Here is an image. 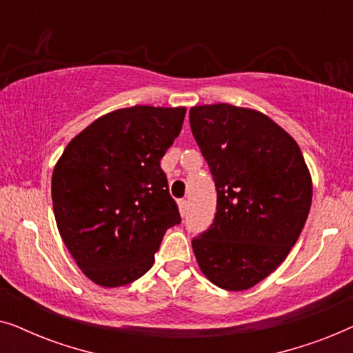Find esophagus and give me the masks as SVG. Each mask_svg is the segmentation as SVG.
<instances>
[{"label": "esophagus", "instance_id": "obj_1", "mask_svg": "<svg viewBox=\"0 0 353 353\" xmlns=\"http://www.w3.org/2000/svg\"><path fill=\"white\" fill-rule=\"evenodd\" d=\"M178 209H180L181 216H185L186 212H188V201H185V199L178 201Z\"/></svg>", "mask_w": 353, "mask_h": 353}]
</instances>
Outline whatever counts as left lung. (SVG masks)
I'll list each match as a JSON object with an SVG mask.
<instances>
[{
    "label": "left lung",
    "instance_id": "8db88e82",
    "mask_svg": "<svg viewBox=\"0 0 353 353\" xmlns=\"http://www.w3.org/2000/svg\"><path fill=\"white\" fill-rule=\"evenodd\" d=\"M192 137L216 188L210 228L192 239L205 278L245 291L273 273L297 243L312 205V176L291 134L255 109L194 105Z\"/></svg>",
    "mask_w": 353,
    "mask_h": 353
}]
</instances>
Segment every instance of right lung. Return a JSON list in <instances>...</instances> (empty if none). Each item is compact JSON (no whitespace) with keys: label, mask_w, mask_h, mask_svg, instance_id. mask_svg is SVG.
Listing matches in <instances>:
<instances>
[{"label":"right lung","mask_w":353,"mask_h":353,"mask_svg":"<svg viewBox=\"0 0 353 353\" xmlns=\"http://www.w3.org/2000/svg\"><path fill=\"white\" fill-rule=\"evenodd\" d=\"M185 108L133 105L96 119L62 152L51 178L57 230L79 268L103 288L141 278L165 231L181 221L161 159Z\"/></svg>","instance_id":"add662e5"}]
</instances>
